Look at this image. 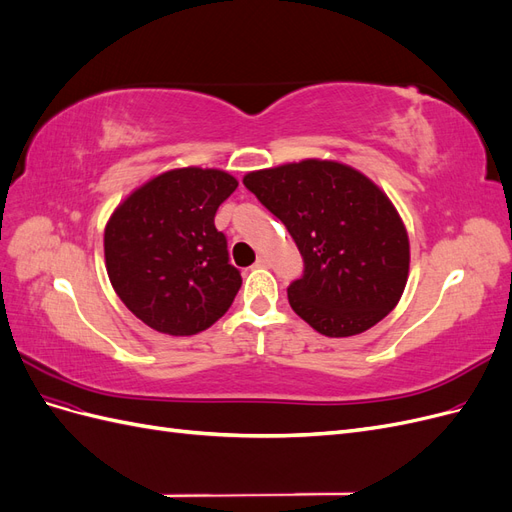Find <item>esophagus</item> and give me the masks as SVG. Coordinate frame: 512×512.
<instances>
[{
    "label": "esophagus",
    "instance_id": "esophagus-1",
    "mask_svg": "<svg viewBox=\"0 0 512 512\" xmlns=\"http://www.w3.org/2000/svg\"><path fill=\"white\" fill-rule=\"evenodd\" d=\"M267 265H269V258L267 256H258L256 267H267Z\"/></svg>",
    "mask_w": 512,
    "mask_h": 512
}]
</instances>
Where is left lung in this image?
Here are the masks:
<instances>
[{
  "label": "left lung",
  "mask_w": 512,
  "mask_h": 512,
  "mask_svg": "<svg viewBox=\"0 0 512 512\" xmlns=\"http://www.w3.org/2000/svg\"><path fill=\"white\" fill-rule=\"evenodd\" d=\"M245 188L288 228L305 262L290 307L327 337L359 335L399 303L410 241L395 205L359 170L301 160L254 170Z\"/></svg>",
  "instance_id": "1"
}]
</instances>
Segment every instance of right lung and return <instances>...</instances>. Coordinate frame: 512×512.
I'll return each mask as SVG.
<instances>
[{
    "instance_id": "add662e5",
    "label": "right lung",
    "mask_w": 512,
    "mask_h": 512,
    "mask_svg": "<svg viewBox=\"0 0 512 512\" xmlns=\"http://www.w3.org/2000/svg\"><path fill=\"white\" fill-rule=\"evenodd\" d=\"M239 181L218 168H175L136 188L104 228L106 273L147 327L196 335L220 320L241 288L215 211Z\"/></svg>"
}]
</instances>
